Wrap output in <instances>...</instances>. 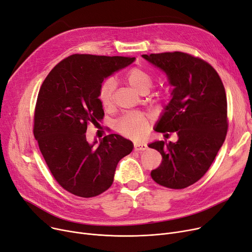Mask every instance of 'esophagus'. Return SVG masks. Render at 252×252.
<instances>
[{"label": "esophagus", "instance_id": "obj_1", "mask_svg": "<svg viewBox=\"0 0 252 252\" xmlns=\"http://www.w3.org/2000/svg\"><path fill=\"white\" fill-rule=\"evenodd\" d=\"M148 149V145L145 142H134V151H146Z\"/></svg>", "mask_w": 252, "mask_h": 252}]
</instances>
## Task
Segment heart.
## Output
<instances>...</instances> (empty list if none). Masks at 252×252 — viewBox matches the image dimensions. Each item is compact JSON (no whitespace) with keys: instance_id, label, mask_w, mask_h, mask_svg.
<instances>
[{"instance_id":"b5f03b06","label":"heart","mask_w":252,"mask_h":252,"mask_svg":"<svg viewBox=\"0 0 252 252\" xmlns=\"http://www.w3.org/2000/svg\"><path fill=\"white\" fill-rule=\"evenodd\" d=\"M126 81L138 93H147L154 83V76L151 71L134 66L126 73ZM116 81L109 77L104 79L98 87L97 98L104 110H111L115 103ZM115 129L121 135L129 138L139 139L145 137L149 130L148 118L138 113L125 115L120 118L115 124Z\"/></svg>"}]
</instances>
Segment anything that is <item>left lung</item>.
<instances>
[{"label":"left lung","instance_id":"8db88e82","mask_svg":"<svg viewBox=\"0 0 252 252\" xmlns=\"http://www.w3.org/2000/svg\"><path fill=\"white\" fill-rule=\"evenodd\" d=\"M142 57L164 70L174 87L155 130L178 135L175 143L159 140L149 145L162 155L161 165L151 176L165 188H188L207 172L225 139L229 120L223 84L212 65L188 53Z\"/></svg>","mask_w":252,"mask_h":252}]
</instances>
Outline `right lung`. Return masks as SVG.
I'll list each match as a JSON object with an SVG mask.
<instances>
[{
    "instance_id": "add662e5",
    "label": "right lung",
    "mask_w": 252,
    "mask_h": 252,
    "mask_svg": "<svg viewBox=\"0 0 252 252\" xmlns=\"http://www.w3.org/2000/svg\"><path fill=\"white\" fill-rule=\"evenodd\" d=\"M135 57L73 54L58 63L40 88L33 116V135L55 181L70 194L98 196L109 189L119 161L133 143L109 134L92 145L87 126L104 112L97 98L100 83Z\"/></svg>"
}]
</instances>
